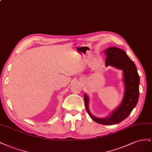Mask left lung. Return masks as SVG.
Returning <instances> with one entry per match:
<instances>
[{
	"instance_id": "obj_1",
	"label": "left lung",
	"mask_w": 152,
	"mask_h": 152,
	"mask_svg": "<svg viewBox=\"0 0 152 152\" xmlns=\"http://www.w3.org/2000/svg\"><path fill=\"white\" fill-rule=\"evenodd\" d=\"M105 53L106 66H111L123 71V80L125 85L123 100L111 115L106 118H97L92 115L88 109L89 99L86 94H84V100L86 111L91 118L98 124L111 125L122 122L131 114L136 106L140 95V76L136 65L123 50L116 47H110L105 50Z\"/></svg>"
}]
</instances>
